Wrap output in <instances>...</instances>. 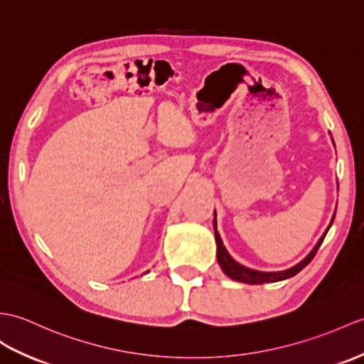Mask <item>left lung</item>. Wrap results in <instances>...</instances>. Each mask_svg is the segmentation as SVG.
I'll list each match as a JSON object with an SVG mask.
<instances>
[{
    "mask_svg": "<svg viewBox=\"0 0 364 364\" xmlns=\"http://www.w3.org/2000/svg\"><path fill=\"white\" fill-rule=\"evenodd\" d=\"M333 218H335V214L332 217V222L331 225H328V228L332 226L333 223ZM328 228L326 230V232L323 234V237H321L318 240V243L315 245V248L311 250L306 259H302L299 264H296L294 267L289 268V269H284V272H272V273H267V272H257V269H251V268H247L240 265L239 262H235L231 256L230 252L226 251L225 245L222 242V237L220 234H218L217 231V214L214 210V235H215V243H217V262L218 265H220V268L223 269V273L231 277L232 281H237V282H243V284H251V285H256V284H268V282H279V281H284V279H289V277H293L294 274H298L302 268H306L311 259L315 257L316 251L319 250L321 243H323L326 234L328 231Z\"/></svg>",
    "mask_w": 364,
    "mask_h": 364,
    "instance_id": "8db88e82",
    "label": "left lung"
}]
</instances>
